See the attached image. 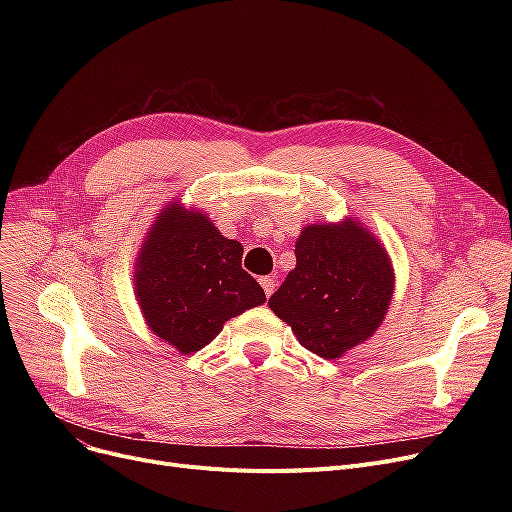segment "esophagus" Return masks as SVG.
Here are the masks:
<instances>
[{"mask_svg":"<svg viewBox=\"0 0 512 512\" xmlns=\"http://www.w3.org/2000/svg\"><path fill=\"white\" fill-rule=\"evenodd\" d=\"M259 284L263 286V292H265V297L270 299L272 294H274V290H276V280L272 278V276H263V278H259Z\"/></svg>","mask_w":512,"mask_h":512,"instance_id":"34e87169","label":"esophagus"}]
</instances>
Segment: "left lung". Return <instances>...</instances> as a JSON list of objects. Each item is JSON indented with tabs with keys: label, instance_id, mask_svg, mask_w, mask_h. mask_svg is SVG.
<instances>
[{
	"label": "left lung",
	"instance_id": "8db88e82",
	"mask_svg": "<svg viewBox=\"0 0 512 512\" xmlns=\"http://www.w3.org/2000/svg\"><path fill=\"white\" fill-rule=\"evenodd\" d=\"M294 255L267 305L311 353L340 359L382 326L394 297L390 255L357 218L305 226Z\"/></svg>",
	"mask_w": 512,
	"mask_h": 512
}]
</instances>
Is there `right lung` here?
<instances>
[{
  "instance_id": "obj_1",
  "label": "right lung",
  "mask_w": 512,
  "mask_h": 512,
  "mask_svg": "<svg viewBox=\"0 0 512 512\" xmlns=\"http://www.w3.org/2000/svg\"><path fill=\"white\" fill-rule=\"evenodd\" d=\"M242 245L226 238L203 209L170 201L143 238L132 267L134 297L147 328L191 355L218 336L228 319L265 303L242 270Z\"/></svg>"
}]
</instances>
